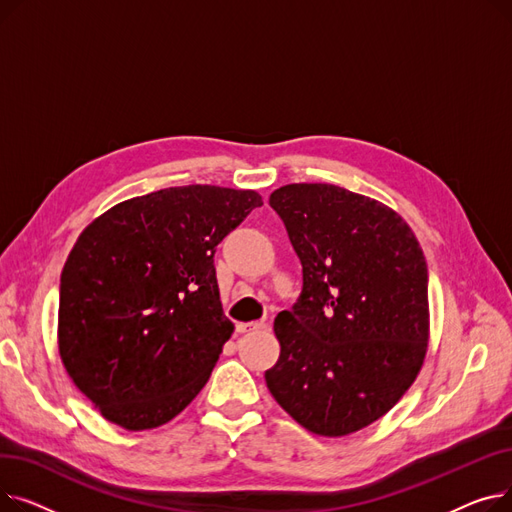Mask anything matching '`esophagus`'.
<instances>
[{"label":"esophagus","mask_w":512,"mask_h":512,"mask_svg":"<svg viewBox=\"0 0 512 512\" xmlns=\"http://www.w3.org/2000/svg\"><path fill=\"white\" fill-rule=\"evenodd\" d=\"M267 328L265 321H240V324H236V330L242 334V332H255V330H263Z\"/></svg>","instance_id":"34e87169"}]
</instances>
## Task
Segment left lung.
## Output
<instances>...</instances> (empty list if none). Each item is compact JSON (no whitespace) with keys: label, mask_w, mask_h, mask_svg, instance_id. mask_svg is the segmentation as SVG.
Wrapping results in <instances>:
<instances>
[{"label":"left lung","mask_w":512,"mask_h":512,"mask_svg":"<svg viewBox=\"0 0 512 512\" xmlns=\"http://www.w3.org/2000/svg\"><path fill=\"white\" fill-rule=\"evenodd\" d=\"M303 265L280 311V359L265 371L278 405L317 436H348L386 415L427 351V263L390 207L334 184L270 195Z\"/></svg>","instance_id":"1"}]
</instances>
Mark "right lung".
<instances>
[{"label":"right lung","instance_id":"obj_1","mask_svg":"<svg viewBox=\"0 0 512 512\" xmlns=\"http://www.w3.org/2000/svg\"><path fill=\"white\" fill-rule=\"evenodd\" d=\"M255 191L161 188L105 211L60 282V355L76 388L130 432L164 425L207 384L232 321L213 255Z\"/></svg>","mask_w":512,"mask_h":512}]
</instances>
